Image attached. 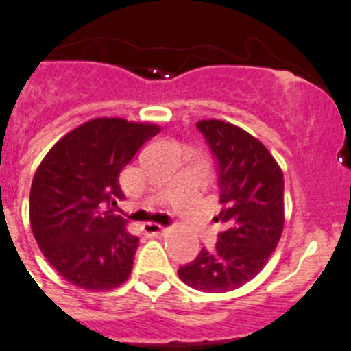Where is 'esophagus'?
<instances>
[{"label":"esophagus","mask_w":351,"mask_h":351,"mask_svg":"<svg viewBox=\"0 0 351 351\" xmlns=\"http://www.w3.org/2000/svg\"><path fill=\"white\" fill-rule=\"evenodd\" d=\"M143 232H145V235H149V237H160V235H165L166 232H168V228L162 227V225L159 223H145L143 225Z\"/></svg>","instance_id":"obj_1"}]
</instances>
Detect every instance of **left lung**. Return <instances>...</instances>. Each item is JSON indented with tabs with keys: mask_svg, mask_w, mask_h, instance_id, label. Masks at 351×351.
<instances>
[{
	"mask_svg": "<svg viewBox=\"0 0 351 351\" xmlns=\"http://www.w3.org/2000/svg\"><path fill=\"white\" fill-rule=\"evenodd\" d=\"M220 173L221 223L213 251L202 247L178 277L202 293H228L254 279L284 230V175L267 147L242 128L220 119L197 123Z\"/></svg>",
	"mask_w": 351,
	"mask_h": 351,
	"instance_id": "left-lung-1",
	"label": "left lung"
}]
</instances>
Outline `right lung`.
<instances>
[{"mask_svg": "<svg viewBox=\"0 0 351 351\" xmlns=\"http://www.w3.org/2000/svg\"><path fill=\"white\" fill-rule=\"evenodd\" d=\"M160 131L152 123L95 117L62 136L32 178L29 220L48 263L72 286L110 291L128 280L138 237L112 206L119 175Z\"/></svg>", "mask_w": 351, "mask_h": 351, "instance_id": "1", "label": "right lung"}]
</instances>
